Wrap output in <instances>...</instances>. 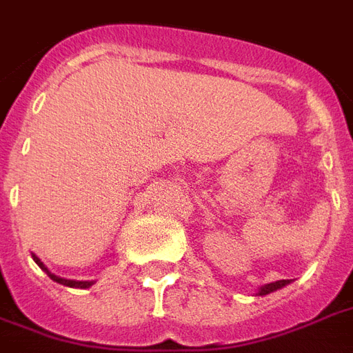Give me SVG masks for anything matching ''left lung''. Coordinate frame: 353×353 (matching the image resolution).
<instances>
[{
    "instance_id": "obj_1",
    "label": "left lung",
    "mask_w": 353,
    "mask_h": 353,
    "mask_svg": "<svg viewBox=\"0 0 353 353\" xmlns=\"http://www.w3.org/2000/svg\"><path fill=\"white\" fill-rule=\"evenodd\" d=\"M290 283H292L290 279H284V281H275V283L265 284V286H262V288L258 290L256 296H268V294H271V292H275V290H281L283 286H286V284H290Z\"/></svg>"
}]
</instances>
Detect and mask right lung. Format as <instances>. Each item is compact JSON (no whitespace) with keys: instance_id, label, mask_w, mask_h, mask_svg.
Instances as JSON below:
<instances>
[{"instance_id":"obj_1","label":"right lung","mask_w":353,"mask_h":353,"mask_svg":"<svg viewBox=\"0 0 353 353\" xmlns=\"http://www.w3.org/2000/svg\"><path fill=\"white\" fill-rule=\"evenodd\" d=\"M33 260H35V263H37L39 268H41V270H43L46 275L50 276L52 281H56V283L63 284V286H69V288H90V286H93V284H95L93 281H69V279H61V276L54 275L52 271H48V268H46V265H44V263L41 262V260H39L35 254H33Z\"/></svg>"}]
</instances>
